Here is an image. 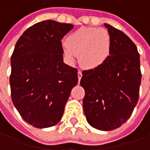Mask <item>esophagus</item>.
<instances>
[{"mask_svg": "<svg viewBox=\"0 0 150 150\" xmlns=\"http://www.w3.org/2000/svg\"><path fill=\"white\" fill-rule=\"evenodd\" d=\"M81 77H82V73H81V70H79V71H78V80H79V81H81Z\"/></svg>", "mask_w": 150, "mask_h": 150, "instance_id": "34e87169", "label": "esophagus"}]
</instances>
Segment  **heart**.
Returning <instances> with one entry per match:
<instances>
[{"mask_svg": "<svg viewBox=\"0 0 150 150\" xmlns=\"http://www.w3.org/2000/svg\"><path fill=\"white\" fill-rule=\"evenodd\" d=\"M62 47L69 60L74 61L76 55H79L81 66L94 69L102 66L110 57L111 39L104 29L84 27L71 33Z\"/></svg>", "mask_w": 150, "mask_h": 150, "instance_id": "1", "label": "heart"}]
</instances>
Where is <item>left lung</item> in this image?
Masks as SVG:
<instances>
[{"mask_svg": "<svg viewBox=\"0 0 150 150\" xmlns=\"http://www.w3.org/2000/svg\"><path fill=\"white\" fill-rule=\"evenodd\" d=\"M111 39L109 58L94 69L84 70V113L87 122L101 131L120 127L131 116L138 101L141 84L140 56L126 34L108 23Z\"/></svg>", "mask_w": 150, "mask_h": 150, "instance_id": "1", "label": "left lung"}]
</instances>
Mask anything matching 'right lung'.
Returning a JSON list of instances; mask_svg holds the SVG:
<instances>
[{
  "label": "right lung",
  "mask_w": 150,
  "mask_h": 150,
  "mask_svg": "<svg viewBox=\"0 0 150 150\" xmlns=\"http://www.w3.org/2000/svg\"><path fill=\"white\" fill-rule=\"evenodd\" d=\"M73 27L41 21L24 31L15 45L11 57L12 100L23 119L35 127L57 125L78 83L77 69L64 63L61 41Z\"/></svg>",
  "instance_id": "obj_1"
}]
</instances>
